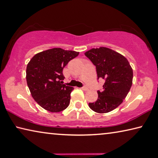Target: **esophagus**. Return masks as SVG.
Masks as SVG:
<instances>
[{"mask_svg": "<svg viewBox=\"0 0 158 158\" xmlns=\"http://www.w3.org/2000/svg\"><path fill=\"white\" fill-rule=\"evenodd\" d=\"M81 89H83V90H84V91H87V90H88V87H87L86 86H84Z\"/></svg>", "mask_w": 158, "mask_h": 158, "instance_id": "34e87169", "label": "esophagus"}]
</instances>
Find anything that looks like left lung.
<instances>
[{
	"label": "left lung",
	"instance_id": "obj_1",
	"mask_svg": "<svg viewBox=\"0 0 158 158\" xmlns=\"http://www.w3.org/2000/svg\"><path fill=\"white\" fill-rule=\"evenodd\" d=\"M85 56L96 67L98 79L105 80L102 91H98L96 102L89 106L98 113H107L123 102L132 85L133 69L129 61L119 52L106 47L92 48Z\"/></svg>",
	"mask_w": 158,
	"mask_h": 158
}]
</instances>
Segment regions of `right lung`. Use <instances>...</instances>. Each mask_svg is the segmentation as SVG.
Masks as SVG:
<instances>
[{"mask_svg": "<svg viewBox=\"0 0 158 158\" xmlns=\"http://www.w3.org/2000/svg\"><path fill=\"white\" fill-rule=\"evenodd\" d=\"M79 53L55 48L39 52L30 60L27 67V83L31 96L44 109L58 112L68 107L74 88L62 84V70Z\"/></svg>", "mask_w": 158, "mask_h": 158, "instance_id": "1", "label": "right lung"}]
</instances>
